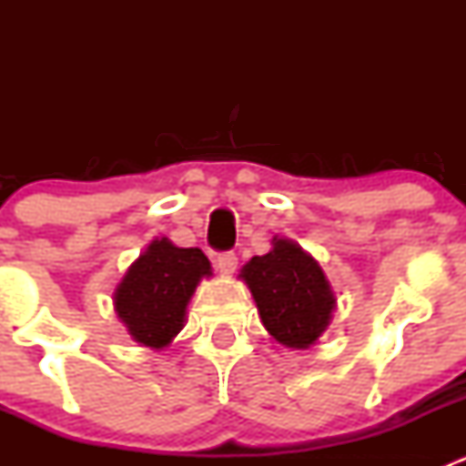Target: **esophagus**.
Returning a JSON list of instances; mask_svg holds the SVG:
<instances>
[{"instance_id": "esophagus-1", "label": "esophagus", "mask_w": 466, "mask_h": 466, "mask_svg": "<svg viewBox=\"0 0 466 466\" xmlns=\"http://www.w3.org/2000/svg\"><path fill=\"white\" fill-rule=\"evenodd\" d=\"M238 257L234 252H223V255L216 257V268H218L220 275H232L237 270Z\"/></svg>"}]
</instances>
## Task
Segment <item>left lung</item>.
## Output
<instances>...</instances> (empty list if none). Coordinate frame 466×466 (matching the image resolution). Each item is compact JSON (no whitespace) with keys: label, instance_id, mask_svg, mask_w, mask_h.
Returning <instances> with one entry per match:
<instances>
[{"label":"left lung","instance_id":"1","mask_svg":"<svg viewBox=\"0 0 466 466\" xmlns=\"http://www.w3.org/2000/svg\"><path fill=\"white\" fill-rule=\"evenodd\" d=\"M255 298L266 331L290 350H309L327 331L336 293L320 263L290 238H272L270 252L238 272Z\"/></svg>","mask_w":466,"mask_h":466}]
</instances>
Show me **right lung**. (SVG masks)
<instances>
[{
    "label": "right lung",
    "mask_w": 466,
    "mask_h": 466,
    "mask_svg": "<svg viewBox=\"0 0 466 466\" xmlns=\"http://www.w3.org/2000/svg\"><path fill=\"white\" fill-rule=\"evenodd\" d=\"M205 277H211V263L200 248L153 238L112 293L116 318L135 342L164 350L185 327L189 299Z\"/></svg>",
    "instance_id": "1"
}]
</instances>
